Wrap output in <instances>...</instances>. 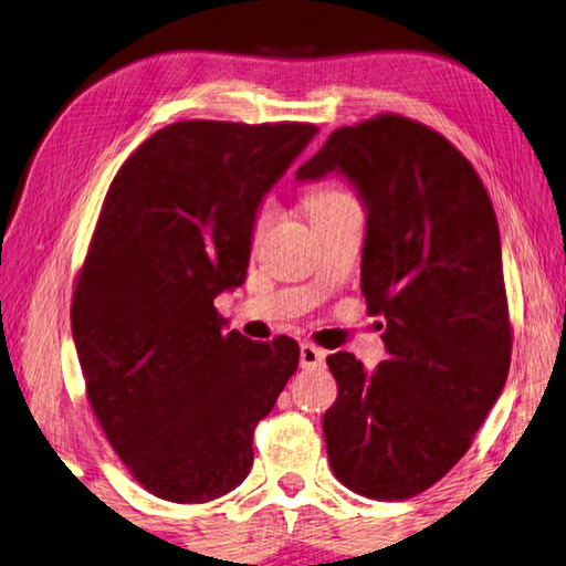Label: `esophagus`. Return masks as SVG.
I'll return each mask as SVG.
<instances>
[{"label": "esophagus", "mask_w": 566, "mask_h": 566, "mask_svg": "<svg viewBox=\"0 0 566 566\" xmlns=\"http://www.w3.org/2000/svg\"><path fill=\"white\" fill-rule=\"evenodd\" d=\"M324 357H327V354L314 347V344H302V347H300L302 369H317V367H322Z\"/></svg>", "instance_id": "34e87169"}]
</instances>
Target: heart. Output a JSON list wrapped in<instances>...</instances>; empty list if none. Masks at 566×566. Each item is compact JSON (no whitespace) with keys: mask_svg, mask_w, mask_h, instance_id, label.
I'll return each mask as SVG.
<instances>
[{"mask_svg":"<svg viewBox=\"0 0 566 566\" xmlns=\"http://www.w3.org/2000/svg\"><path fill=\"white\" fill-rule=\"evenodd\" d=\"M347 199H352L347 191H342V189H317V191H312L310 197H306V209H310L312 214H319V212H324V209H332V207H337V205H342V202H347ZM270 217H272V209L270 207H264L260 214H256V222H254V234H262L264 232V227L270 224Z\"/></svg>","mask_w":566,"mask_h":566,"instance_id":"b5f03b06","label":"heart"}]
</instances>
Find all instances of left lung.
Segmentation results:
<instances>
[{
  "label": "left lung",
  "mask_w": 566,
  "mask_h": 566,
  "mask_svg": "<svg viewBox=\"0 0 566 566\" xmlns=\"http://www.w3.org/2000/svg\"><path fill=\"white\" fill-rule=\"evenodd\" d=\"M332 171L367 212L361 294L387 319V359L367 371L329 354L339 395L324 442L352 492L409 500L464 457L510 375L500 227L462 151L399 114L332 132L296 179Z\"/></svg>",
  "instance_id": "8db88e82"
}]
</instances>
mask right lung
Returning <instances> with one entry per match:
<instances>
[{
  "mask_svg": "<svg viewBox=\"0 0 566 566\" xmlns=\"http://www.w3.org/2000/svg\"><path fill=\"white\" fill-rule=\"evenodd\" d=\"M319 129L191 119L151 134L104 197L72 300L94 417L137 482L177 504L244 482L252 437L296 367L214 310L244 282L266 197Z\"/></svg>",
  "mask_w": 566,
  "mask_h": 566,
  "instance_id": "obj_1",
  "label": "right lung"
}]
</instances>
